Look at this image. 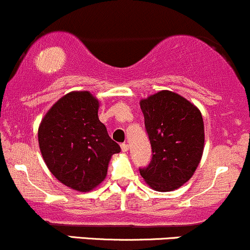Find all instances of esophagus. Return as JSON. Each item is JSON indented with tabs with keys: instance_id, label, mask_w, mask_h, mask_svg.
I'll return each mask as SVG.
<instances>
[{
	"instance_id": "34e87169",
	"label": "esophagus",
	"mask_w": 250,
	"mask_h": 250,
	"mask_svg": "<svg viewBox=\"0 0 250 250\" xmlns=\"http://www.w3.org/2000/svg\"><path fill=\"white\" fill-rule=\"evenodd\" d=\"M121 149H122V151H125H125H128L129 150V145H128V143H122Z\"/></svg>"
}]
</instances>
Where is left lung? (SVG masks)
Returning <instances> with one entry per match:
<instances>
[{
    "label": "left lung",
    "mask_w": 250,
    "mask_h": 250,
    "mask_svg": "<svg viewBox=\"0 0 250 250\" xmlns=\"http://www.w3.org/2000/svg\"><path fill=\"white\" fill-rule=\"evenodd\" d=\"M153 157L140 174L150 188L170 191L190 180L201 161L205 125L201 111L185 97L161 90L140 102Z\"/></svg>",
    "instance_id": "1"
}]
</instances>
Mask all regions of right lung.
I'll return each mask as SVG.
<instances>
[{
	"instance_id": "add662e5",
	"label": "right lung",
	"mask_w": 250,
	"mask_h": 250,
	"mask_svg": "<svg viewBox=\"0 0 250 250\" xmlns=\"http://www.w3.org/2000/svg\"><path fill=\"white\" fill-rule=\"evenodd\" d=\"M99 107L89 91H71L48 110L39 127L40 150L51 174L83 193L105 179L111 156L121 151L99 120Z\"/></svg>"
}]
</instances>
